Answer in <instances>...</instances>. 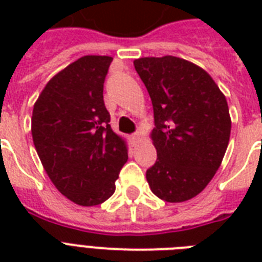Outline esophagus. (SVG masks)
I'll return each instance as SVG.
<instances>
[{
    "label": "esophagus",
    "instance_id": "obj_1",
    "mask_svg": "<svg viewBox=\"0 0 262 262\" xmlns=\"http://www.w3.org/2000/svg\"><path fill=\"white\" fill-rule=\"evenodd\" d=\"M130 139L133 140V141H137V140L140 139V135H139V133H135V135L130 136Z\"/></svg>",
    "mask_w": 262,
    "mask_h": 262
}]
</instances>
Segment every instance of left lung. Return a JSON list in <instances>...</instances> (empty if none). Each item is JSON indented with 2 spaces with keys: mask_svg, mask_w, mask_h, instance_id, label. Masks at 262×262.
Wrapping results in <instances>:
<instances>
[{
  "mask_svg": "<svg viewBox=\"0 0 262 262\" xmlns=\"http://www.w3.org/2000/svg\"><path fill=\"white\" fill-rule=\"evenodd\" d=\"M133 63L155 118L151 137L158 159L147 170L149 187L167 203L193 199L213 178L227 149V100L211 76L186 59L145 57Z\"/></svg>",
  "mask_w": 262,
  "mask_h": 262,
  "instance_id": "8db88e82",
  "label": "left lung"
}]
</instances>
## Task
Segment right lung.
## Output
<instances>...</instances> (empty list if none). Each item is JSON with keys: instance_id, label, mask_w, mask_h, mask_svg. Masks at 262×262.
Instances as JSON below:
<instances>
[{"instance_id": "1", "label": "right lung", "mask_w": 262, "mask_h": 262, "mask_svg": "<svg viewBox=\"0 0 262 262\" xmlns=\"http://www.w3.org/2000/svg\"><path fill=\"white\" fill-rule=\"evenodd\" d=\"M111 61L85 55L71 63L46 84L32 111V140L49 178L83 207L110 199L127 160L103 100Z\"/></svg>"}]
</instances>
